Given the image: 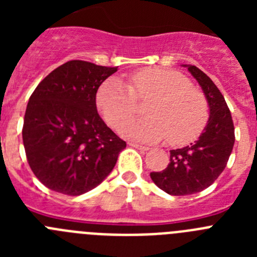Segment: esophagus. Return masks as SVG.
<instances>
[{"instance_id": "1", "label": "esophagus", "mask_w": 257, "mask_h": 257, "mask_svg": "<svg viewBox=\"0 0 257 257\" xmlns=\"http://www.w3.org/2000/svg\"><path fill=\"white\" fill-rule=\"evenodd\" d=\"M128 145H130V147H133V148H136V149H139V151H143V152H147V151H149V148L148 147H144V145H140V144H138V143H128Z\"/></svg>"}]
</instances>
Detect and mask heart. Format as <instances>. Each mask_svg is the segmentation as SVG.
Instances as JSON below:
<instances>
[{
	"instance_id": "heart-1",
	"label": "heart",
	"mask_w": 257,
	"mask_h": 257,
	"mask_svg": "<svg viewBox=\"0 0 257 257\" xmlns=\"http://www.w3.org/2000/svg\"><path fill=\"white\" fill-rule=\"evenodd\" d=\"M147 100V117L129 120L137 101ZM96 105L112 127L124 122L119 133L126 138L151 143L167 139L171 145L197 139L210 113L206 95L180 72L167 68L138 70L128 77V86L118 78L106 79L97 91Z\"/></svg>"
}]
</instances>
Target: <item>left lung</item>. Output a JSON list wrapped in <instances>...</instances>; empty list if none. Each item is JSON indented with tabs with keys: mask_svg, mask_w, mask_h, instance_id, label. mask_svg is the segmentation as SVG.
I'll use <instances>...</instances> for the list:
<instances>
[{
	"mask_svg": "<svg viewBox=\"0 0 257 257\" xmlns=\"http://www.w3.org/2000/svg\"><path fill=\"white\" fill-rule=\"evenodd\" d=\"M184 67L205 92L210 118L194 144L170 151L169 166L163 171L151 172L157 187L171 196H189L210 187L225 169L235 139L230 110L216 85L196 65Z\"/></svg>",
	"mask_w": 257,
	"mask_h": 257,
	"instance_id": "1",
	"label": "left lung"
}]
</instances>
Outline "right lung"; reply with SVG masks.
Masks as SVG:
<instances>
[{
	"label": "right lung",
	"mask_w": 257,
	"mask_h": 257,
	"mask_svg": "<svg viewBox=\"0 0 257 257\" xmlns=\"http://www.w3.org/2000/svg\"><path fill=\"white\" fill-rule=\"evenodd\" d=\"M114 72L117 67L67 61L29 97L23 144L29 167L49 189L67 196L94 189L126 148L96 109L97 88Z\"/></svg>",
	"instance_id": "add662e5"
}]
</instances>
